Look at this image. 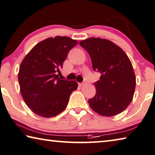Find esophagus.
<instances>
[{"label":"esophagus","mask_w":155,"mask_h":155,"mask_svg":"<svg viewBox=\"0 0 155 155\" xmlns=\"http://www.w3.org/2000/svg\"><path fill=\"white\" fill-rule=\"evenodd\" d=\"M85 85V83L84 82H83V83H78V85H79L80 87H82L83 85Z\"/></svg>","instance_id":"esophagus-1"}]
</instances>
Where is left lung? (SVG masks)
<instances>
[{
    "mask_svg": "<svg viewBox=\"0 0 155 155\" xmlns=\"http://www.w3.org/2000/svg\"><path fill=\"white\" fill-rule=\"evenodd\" d=\"M79 45L90 54L93 70L101 74L94 83L96 94L88 100L91 108L102 116L119 114L131 103L136 86L129 58L121 48L107 39L89 38Z\"/></svg>",
    "mask_w": 155,
    "mask_h": 155,
    "instance_id": "1",
    "label": "left lung"
}]
</instances>
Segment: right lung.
Instances as JSON below:
<instances>
[{"mask_svg": "<svg viewBox=\"0 0 155 155\" xmlns=\"http://www.w3.org/2000/svg\"><path fill=\"white\" fill-rule=\"evenodd\" d=\"M77 43L67 36L48 38L36 44L22 61L18 75L21 93L36 114L53 117L67 107L78 84L75 81L61 79L56 72Z\"/></svg>", "mask_w": 155, "mask_h": 155, "instance_id": "right-lung-1", "label": "right lung"}]
</instances>
